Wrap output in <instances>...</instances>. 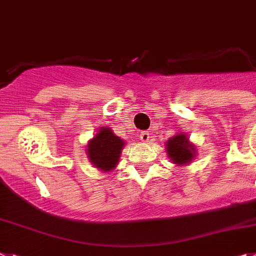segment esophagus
I'll return each mask as SVG.
<instances>
[{"label": "esophagus", "mask_w": 256, "mask_h": 256, "mask_svg": "<svg viewBox=\"0 0 256 256\" xmlns=\"http://www.w3.org/2000/svg\"><path fill=\"white\" fill-rule=\"evenodd\" d=\"M140 140L142 142H149L150 141V133L149 132H141L140 133Z\"/></svg>", "instance_id": "obj_1"}]
</instances>
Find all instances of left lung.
Listing matches in <instances>:
<instances>
[{"mask_svg": "<svg viewBox=\"0 0 256 256\" xmlns=\"http://www.w3.org/2000/svg\"><path fill=\"white\" fill-rule=\"evenodd\" d=\"M166 152L174 164L178 167H184L196 159V146L189 141L188 134L180 132L170 137V140L166 142Z\"/></svg>", "mask_w": 256, "mask_h": 256, "instance_id": "obj_1", "label": "left lung"}]
</instances>
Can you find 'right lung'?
Instances as JSON below:
<instances>
[{
    "mask_svg": "<svg viewBox=\"0 0 256 256\" xmlns=\"http://www.w3.org/2000/svg\"><path fill=\"white\" fill-rule=\"evenodd\" d=\"M124 146L126 141L116 136L110 126H100L86 144V154L97 170L111 172L116 168Z\"/></svg>",
    "mask_w": 256,
    "mask_h": 256,
    "instance_id": "right-lung-1",
    "label": "right lung"
}]
</instances>
